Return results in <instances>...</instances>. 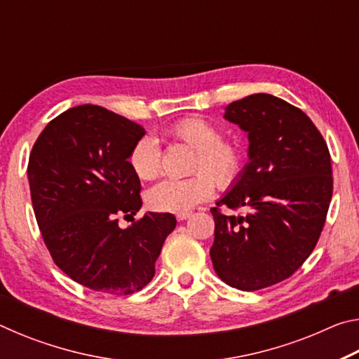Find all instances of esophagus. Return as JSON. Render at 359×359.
Wrapping results in <instances>:
<instances>
[{
  "label": "esophagus",
  "mask_w": 359,
  "mask_h": 359,
  "mask_svg": "<svg viewBox=\"0 0 359 359\" xmlns=\"http://www.w3.org/2000/svg\"><path fill=\"white\" fill-rule=\"evenodd\" d=\"M190 217H191L190 212H188V214H179L177 215V220L179 222H184V220H187V218H190Z\"/></svg>",
  "instance_id": "34e87169"
}]
</instances>
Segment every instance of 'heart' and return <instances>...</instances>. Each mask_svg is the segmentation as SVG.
Here are the masks:
<instances>
[{
	"mask_svg": "<svg viewBox=\"0 0 359 359\" xmlns=\"http://www.w3.org/2000/svg\"><path fill=\"white\" fill-rule=\"evenodd\" d=\"M175 141L194 150L190 171L196 172L184 180H163L147 194L154 210L168 214H188L210 198L214 182L228 188L241 177L245 154L236 141L222 139L215 123L201 117L179 120L169 130ZM130 166L139 179L154 180L161 172V150L154 137H141L130 151Z\"/></svg>",
	"mask_w": 359,
	"mask_h": 359,
	"instance_id": "obj_1",
	"label": "heart"
}]
</instances>
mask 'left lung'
<instances>
[{
  "mask_svg": "<svg viewBox=\"0 0 359 359\" xmlns=\"http://www.w3.org/2000/svg\"><path fill=\"white\" fill-rule=\"evenodd\" d=\"M224 120L248 137V163L212 209L210 248L217 276L229 287L257 291L288 278L317 245L332 196L331 156L301 109L255 93L224 107Z\"/></svg>",
  "mask_w": 359,
  "mask_h": 359,
  "instance_id": "8db88e82",
  "label": "left lung"
}]
</instances>
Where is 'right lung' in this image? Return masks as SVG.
Instances as JSON below:
<instances>
[{
	"label": "right lung",
	"mask_w": 359,
	"mask_h": 359,
	"mask_svg": "<svg viewBox=\"0 0 359 359\" xmlns=\"http://www.w3.org/2000/svg\"><path fill=\"white\" fill-rule=\"evenodd\" d=\"M144 135L135 121L83 104L53 118L29 155L36 222L53 261L74 282L106 294L142 290L177 224L172 214L147 212L118 226V215L142 208L130 151Z\"/></svg>",
	"instance_id": "add662e5"
}]
</instances>
